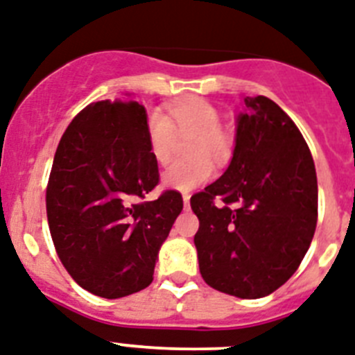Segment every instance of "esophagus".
Instances as JSON below:
<instances>
[{
    "label": "esophagus",
    "mask_w": 355,
    "mask_h": 355,
    "mask_svg": "<svg viewBox=\"0 0 355 355\" xmlns=\"http://www.w3.org/2000/svg\"><path fill=\"white\" fill-rule=\"evenodd\" d=\"M183 205H184V208H189V205H190V196H189V193H184V196H183Z\"/></svg>",
    "instance_id": "34e87169"
}]
</instances>
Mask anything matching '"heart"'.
<instances>
[{
    "label": "heart",
    "instance_id": "1",
    "mask_svg": "<svg viewBox=\"0 0 355 355\" xmlns=\"http://www.w3.org/2000/svg\"><path fill=\"white\" fill-rule=\"evenodd\" d=\"M219 109L208 100L189 96L168 107L166 116L150 113L145 122L148 154L157 165L171 159L175 135H192L189 154L193 157L172 163L162 175V184L168 190L190 192L207 183L214 174V165H223L232 156V138L220 129Z\"/></svg>",
    "mask_w": 355,
    "mask_h": 355
}]
</instances>
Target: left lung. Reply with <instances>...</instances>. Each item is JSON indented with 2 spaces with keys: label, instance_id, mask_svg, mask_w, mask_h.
I'll use <instances>...</instances> for the list:
<instances>
[{
  "label": "left lung",
  "instance_id": "left-lung-1",
  "mask_svg": "<svg viewBox=\"0 0 355 355\" xmlns=\"http://www.w3.org/2000/svg\"><path fill=\"white\" fill-rule=\"evenodd\" d=\"M190 207L208 286L257 300L293 277L316 230L318 180L304 136L272 100L244 98L232 162Z\"/></svg>",
  "mask_w": 355,
  "mask_h": 355
}]
</instances>
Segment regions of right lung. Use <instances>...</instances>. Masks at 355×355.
Listing matches in <instances>:
<instances>
[{
    "label": "right lung",
    "mask_w": 355,
    "mask_h": 355,
    "mask_svg": "<svg viewBox=\"0 0 355 355\" xmlns=\"http://www.w3.org/2000/svg\"><path fill=\"white\" fill-rule=\"evenodd\" d=\"M145 122L147 111L135 100L89 104L60 138L48 181L60 262L83 289L107 300L150 286L159 248L183 210L175 190L136 202L159 181Z\"/></svg>",
    "instance_id": "right-lung-1"
}]
</instances>
